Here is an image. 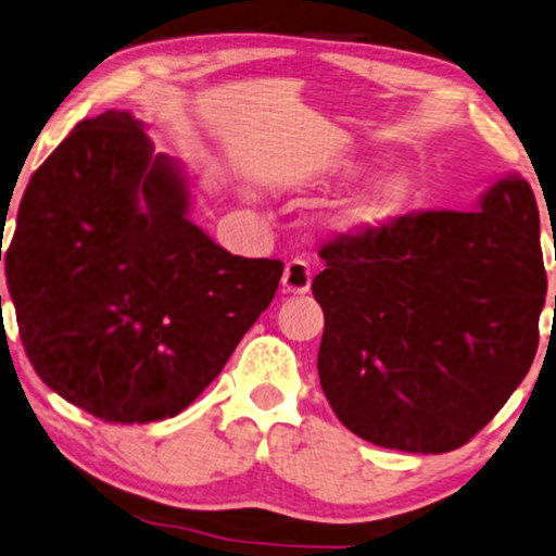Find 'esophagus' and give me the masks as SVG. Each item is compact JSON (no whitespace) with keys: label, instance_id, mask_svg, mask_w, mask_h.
I'll return each mask as SVG.
<instances>
[{"label":"esophagus","instance_id":"obj_1","mask_svg":"<svg viewBox=\"0 0 556 556\" xmlns=\"http://www.w3.org/2000/svg\"><path fill=\"white\" fill-rule=\"evenodd\" d=\"M311 280H313L311 266H307L303 258H293L283 270V293L303 295L311 290Z\"/></svg>","mask_w":556,"mask_h":556}]
</instances>
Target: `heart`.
I'll list each match as a JSON object with an SVG mask.
<instances>
[{"label": "heart", "mask_w": 556, "mask_h": 556, "mask_svg": "<svg viewBox=\"0 0 556 556\" xmlns=\"http://www.w3.org/2000/svg\"><path fill=\"white\" fill-rule=\"evenodd\" d=\"M361 166L353 161L338 166V176H355ZM417 195L415 176L405 168L388 170L355 193L338 213V224L343 228H372L386 224V220L400 216V213L413 206Z\"/></svg>", "instance_id": "1"}]
</instances>
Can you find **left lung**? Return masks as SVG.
Returning <instances> with one entry per match:
<instances>
[{
	"label": "left lung",
	"instance_id": "8db88e82",
	"mask_svg": "<svg viewBox=\"0 0 556 556\" xmlns=\"http://www.w3.org/2000/svg\"><path fill=\"white\" fill-rule=\"evenodd\" d=\"M320 258V386L357 438L422 455L463 447L532 367L546 273L525 178L490 186L480 211L340 233Z\"/></svg>",
	"mask_w": 556,
	"mask_h": 556
}]
</instances>
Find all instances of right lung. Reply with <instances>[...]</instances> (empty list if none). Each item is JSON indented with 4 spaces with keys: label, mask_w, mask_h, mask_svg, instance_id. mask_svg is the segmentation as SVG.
<instances>
[{
    "label": "right lung",
    "mask_w": 556,
    "mask_h": 556,
    "mask_svg": "<svg viewBox=\"0 0 556 556\" xmlns=\"http://www.w3.org/2000/svg\"><path fill=\"white\" fill-rule=\"evenodd\" d=\"M7 286L34 370L106 422L189 407L276 295L283 263L230 255L129 111L84 118L29 178Z\"/></svg>",
    "instance_id": "add662e5"
}]
</instances>
